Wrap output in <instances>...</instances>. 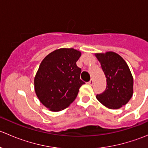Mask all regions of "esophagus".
Listing matches in <instances>:
<instances>
[{"label": "esophagus", "mask_w": 148, "mask_h": 148, "mask_svg": "<svg viewBox=\"0 0 148 148\" xmlns=\"http://www.w3.org/2000/svg\"><path fill=\"white\" fill-rule=\"evenodd\" d=\"M88 83H89V84H90V85H93V84H94V80L92 79H91L90 81H89Z\"/></svg>", "instance_id": "obj_1"}]
</instances>
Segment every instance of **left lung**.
<instances>
[{
  "label": "left lung",
  "instance_id": "1",
  "mask_svg": "<svg viewBox=\"0 0 148 148\" xmlns=\"http://www.w3.org/2000/svg\"><path fill=\"white\" fill-rule=\"evenodd\" d=\"M96 57L107 78L106 89L97 95V99L110 109L120 108L129 102L133 94L130 70L125 61L114 52L96 53Z\"/></svg>",
  "mask_w": 148,
  "mask_h": 148
}]
</instances>
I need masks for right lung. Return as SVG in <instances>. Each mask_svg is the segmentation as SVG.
<instances>
[{
    "mask_svg": "<svg viewBox=\"0 0 148 148\" xmlns=\"http://www.w3.org/2000/svg\"><path fill=\"white\" fill-rule=\"evenodd\" d=\"M81 52L59 49L41 62L34 79L35 92L40 102L51 111L66 108L74 101L85 84L80 79L82 69L77 66Z\"/></svg>",
    "mask_w": 148,
    "mask_h": 148,
    "instance_id": "1",
    "label": "right lung"
}]
</instances>
